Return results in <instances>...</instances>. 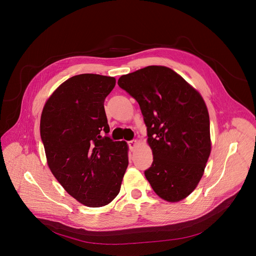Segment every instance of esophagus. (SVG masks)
<instances>
[{
  "instance_id": "obj_1",
  "label": "esophagus",
  "mask_w": 256,
  "mask_h": 256,
  "mask_svg": "<svg viewBox=\"0 0 256 256\" xmlns=\"http://www.w3.org/2000/svg\"><path fill=\"white\" fill-rule=\"evenodd\" d=\"M128 144V147H130V151H134V148L136 147V144H138V140H132Z\"/></svg>"
}]
</instances>
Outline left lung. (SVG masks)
<instances>
[{"label": "left lung", "instance_id": "obj_1", "mask_svg": "<svg viewBox=\"0 0 256 256\" xmlns=\"http://www.w3.org/2000/svg\"><path fill=\"white\" fill-rule=\"evenodd\" d=\"M118 86L140 105L153 163L144 171L163 200L190 196L210 154V118L200 94L173 70L149 66L118 79Z\"/></svg>", "mask_w": 256, "mask_h": 256}]
</instances>
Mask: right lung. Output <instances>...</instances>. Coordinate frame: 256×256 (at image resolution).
Instances as JSON below:
<instances>
[{
    "label": "right lung",
    "mask_w": 256,
    "mask_h": 256,
    "mask_svg": "<svg viewBox=\"0 0 256 256\" xmlns=\"http://www.w3.org/2000/svg\"><path fill=\"white\" fill-rule=\"evenodd\" d=\"M114 86V77L74 76L52 93L42 114L50 171L70 196L90 208L112 202L128 165L126 142L108 136L104 100Z\"/></svg>",
    "instance_id": "right-lung-1"
}]
</instances>
